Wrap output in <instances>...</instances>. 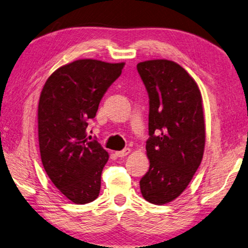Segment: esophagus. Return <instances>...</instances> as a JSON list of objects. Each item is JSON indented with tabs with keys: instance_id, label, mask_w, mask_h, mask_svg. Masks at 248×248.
<instances>
[{
	"instance_id": "obj_1",
	"label": "esophagus",
	"mask_w": 248,
	"mask_h": 248,
	"mask_svg": "<svg viewBox=\"0 0 248 248\" xmlns=\"http://www.w3.org/2000/svg\"><path fill=\"white\" fill-rule=\"evenodd\" d=\"M129 153H131V149L125 148L123 150H121V151H116L115 155H117V157H125V155H127Z\"/></svg>"
}]
</instances>
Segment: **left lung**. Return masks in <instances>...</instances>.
I'll list each match as a JSON object with an SVG mask.
<instances>
[{"label":"left lung","instance_id":"1","mask_svg":"<svg viewBox=\"0 0 248 248\" xmlns=\"http://www.w3.org/2000/svg\"><path fill=\"white\" fill-rule=\"evenodd\" d=\"M149 97V170L140 182L142 197L155 205L174 201L201 166L206 128L196 81L173 61L137 64Z\"/></svg>","mask_w":248,"mask_h":248}]
</instances>
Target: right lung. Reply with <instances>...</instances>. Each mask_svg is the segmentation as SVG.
I'll return each instance as SVG.
<instances>
[{
	"mask_svg": "<svg viewBox=\"0 0 248 248\" xmlns=\"http://www.w3.org/2000/svg\"><path fill=\"white\" fill-rule=\"evenodd\" d=\"M124 65L77 60L56 69L42 88L38 106L41 161L55 187L77 205L99 196L108 155L97 140H87V126Z\"/></svg>",
	"mask_w": 248,
	"mask_h": 248,
	"instance_id": "obj_1",
	"label": "right lung"
}]
</instances>
